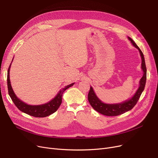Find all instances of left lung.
Returning <instances> with one entry per match:
<instances>
[{"label":"left lung","instance_id":"left-lung-1","mask_svg":"<svg viewBox=\"0 0 158 158\" xmlns=\"http://www.w3.org/2000/svg\"><path fill=\"white\" fill-rule=\"evenodd\" d=\"M128 39L130 40V42L132 43V44L136 48L138 49L142 59L141 68L143 71V75L139 82V87L138 88V90L135 92V95L130 100L126 101L124 102H122V103L110 105L103 103L101 100H99V98L95 94L92 87L90 86V91H89L88 95V101L95 110L102 115L107 116H116L121 115L122 114H124L126 112L134 108V106L136 105L137 102H138L143 91L144 90V89H145L147 79V68L145 65V58H144L143 52L139 49V48L138 46V45L135 43L134 41L130 37H128Z\"/></svg>","mask_w":158,"mask_h":158}]
</instances>
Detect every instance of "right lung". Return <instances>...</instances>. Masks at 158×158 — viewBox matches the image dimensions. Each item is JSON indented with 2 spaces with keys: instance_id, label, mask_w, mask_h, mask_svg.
I'll list each match as a JSON object with an SVG mask.
<instances>
[{
  "instance_id": "obj_1",
  "label": "right lung",
  "mask_w": 158,
  "mask_h": 158,
  "mask_svg": "<svg viewBox=\"0 0 158 158\" xmlns=\"http://www.w3.org/2000/svg\"><path fill=\"white\" fill-rule=\"evenodd\" d=\"M11 64L9 66L8 70V75H7V82H8V94L13 102H14L15 106L24 113H26L30 115L33 116L36 118H44L48 116L55 112L57 110V109L60 106L61 102H62V96L63 92L68 89L73 85L74 83H72L69 85L66 86L62 90H60L59 92L52 101L48 102V103L40 105H29L24 103V102L20 101L17 98L14 92L11 88L10 80V69Z\"/></svg>"
}]
</instances>
